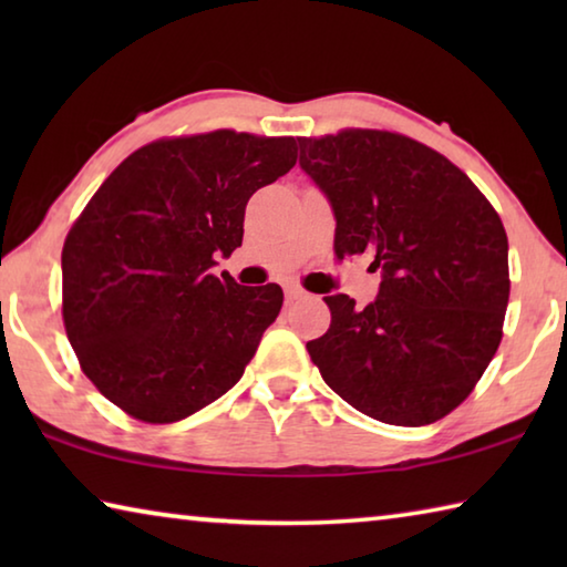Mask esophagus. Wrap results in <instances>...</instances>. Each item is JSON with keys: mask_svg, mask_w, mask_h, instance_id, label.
I'll list each match as a JSON object with an SVG mask.
<instances>
[{"mask_svg": "<svg viewBox=\"0 0 567 567\" xmlns=\"http://www.w3.org/2000/svg\"><path fill=\"white\" fill-rule=\"evenodd\" d=\"M307 292L302 290V287H297V285H287L285 287V297H287V302H295V300H302Z\"/></svg>", "mask_w": 567, "mask_h": 567, "instance_id": "34e87169", "label": "esophagus"}]
</instances>
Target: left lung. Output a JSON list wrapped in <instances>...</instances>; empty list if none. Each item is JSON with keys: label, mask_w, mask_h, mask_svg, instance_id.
<instances>
[{"label": "left lung", "mask_w": 567, "mask_h": 567, "mask_svg": "<svg viewBox=\"0 0 567 567\" xmlns=\"http://www.w3.org/2000/svg\"><path fill=\"white\" fill-rule=\"evenodd\" d=\"M300 142V167L328 197L334 255L372 257L364 310L324 297L332 322L307 342L322 380L354 410L420 427L453 412L503 338L507 235L463 169L395 132L342 130Z\"/></svg>", "instance_id": "1"}]
</instances>
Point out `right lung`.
<instances>
[{
  "mask_svg": "<svg viewBox=\"0 0 567 567\" xmlns=\"http://www.w3.org/2000/svg\"><path fill=\"white\" fill-rule=\"evenodd\" d=\"M295 162V137L217 130L140 147L94 192L64 239L62 315L84 375L127 415L185 420L243 378L282 287L213 267Z\"/></svg>",
  "mask_w": 567,
  "mask_h": 567,
  "instance_id": "right-lung-1",
  "label": "right lung"
}]
</instances>
